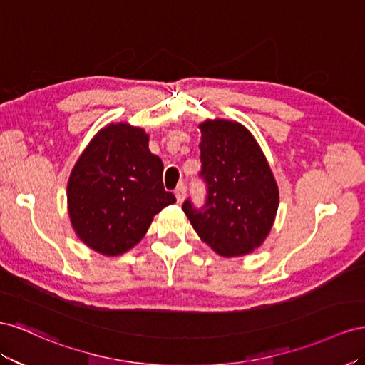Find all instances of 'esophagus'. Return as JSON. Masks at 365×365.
I'll return each instance as SVG.
<instances>
[{
    "mask_svg": "<svg viewBox=\"0 0 365 365\" xmlns=\"http://www.w3.org/2000/svg\"><path fill=\"white\" fill-rule=\"evenodd\" d=\"M174 194H175L177 203H182L185 200V195H186V186H185V183H180L179 186H177Z\"/></svg>",
    "mask_w": 365,
    "mask_h": 365,
    "instance_id": "obj_1",
    "label": "esophagus"
}]
</instances>
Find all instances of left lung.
<instances>
[{"mask_svg":"<svg viewBox=\"0 0 365 365\" xmlns=\"http://www.w3.org/2000/svg\"><path fill=\"white\" fill-rule=\"evenodd\" d=\"M200 177L206 202L197 210L182 206L202 242L218 255L231 258L262 246L275 222L279 197L275 177L249 130L225 119L199 125Z\"/></svg>","mask_w":365,"mask_h":365,"instance_id":"left-lung-1","label":"left lung"}]
</instances>
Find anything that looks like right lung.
Listing matches in <instances>:
<instances>
[{
  "instance_id": "1",
  "label": "right lung",
  "mask_w": 365,
  "mask_h": 365,
  "mask_svg": "<svg viewBox=\"0 0 365 365\" xmlns=\"http://www.w3.org/2000/svg\"><path fill=\"white\" fill-rule=\"evenodd\" d=\"M163 163L139 127L110 123L91 139L67 183L68 215L79 240L116 257L147 234L153 217L175 197L162 182Z\"/></svg>"
}]
</instances>
